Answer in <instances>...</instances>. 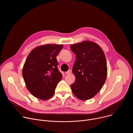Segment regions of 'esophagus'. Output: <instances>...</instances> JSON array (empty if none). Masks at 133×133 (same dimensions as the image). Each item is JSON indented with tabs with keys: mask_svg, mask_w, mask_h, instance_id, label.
<instances>
[{
	"mask_svg": "<svg viewBox=\"0 0 133 133\" xmlns=\"http://www.w3.org/2000/svg\"><path fill=\"white\" fill-rule=\"evenodd\" d=\"M71 70H68L67 71H66V72H65V74H67V75L70 74H71Z\"/></svg>",
	"mask_w": 133,
	"mask_h": 133,
	"instance_id": "34e87169",
	"label": "esophagus"
}]
</instances>
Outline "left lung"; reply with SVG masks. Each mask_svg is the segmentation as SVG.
I'll use <instances>...</instances> for the list:
<instances>
[{
	"label": "left lung",
	"mask_w": 133,
	"mask_h": 133,
	"mask_svg": "<svg viewBox=\"0 0 133 133\" xmlns=\"http://www.w3.org/2000/svg\"><path fill=\"white\" fill-rule=\"evenodd\" d=\"M70 49L76 55L72 70L75 81L71 85L72 91L81 100L90 99L101 90L106 80L105 54L97 44L88 41L72 44Z\"/></svg>",
	"instance_id": "obj_1"
}]
</instances>
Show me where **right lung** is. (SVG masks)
<instances>
[{
	"label": "right lung",
	"mask_w": 133,
	"mask_h": 133,
	"mask_svg": "<svg viewBox=\"0 0 133 133\" xmlns=\"http://www.w3.org/2000/svg\"><path fill=\"white\" fill-rule=\"evenodd\" d=\"M63 45L46 44L33 49L24 65L22 74L27 88L32 95L46 101L55 93L62 79L56 57Z\"/></svg>",
	"instance_id": "right-lung-1"
}]
</instances>
